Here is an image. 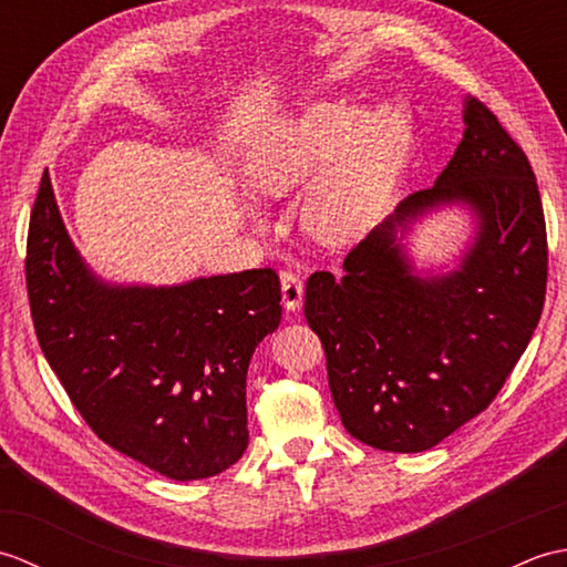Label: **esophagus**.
<instances>
[{
  "instance_id": "obj_1",
  "label": "esophagus",
  "mask_w": 567,
  "mask_h": 567,
  "mask_svg": "<svg viewBox=\"0 0 567 567\" xmlns=\"http://www.w3.org/2000/svg\"><path fill=\"white\" fill-rule=\"evenodd\" d=\"M280 287H282V305L287 311H297L302 307L305 287H302V280H299V275H295L292 270H282Z\"/></svg>"
}]
</instances>
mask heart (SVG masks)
<instances>
[{"label": "heart", "instance_id": "heart-1", "mask_svg": "<svg viewBox=\"0 0 567 567\" xmlns=\"http://www.w3.org/2000/svg\"><path fill=\"white\" fill-rule=\"evenodd\" d=\"M409 141L412 116L400 100L368 112L353 100H319L265 131L246 183L256 197L272 199L315 176L305 199L307 228L323 244H346L365 231Z\"/></svg>", "mask_w": 567, "mask_h": 567}]
</instances>
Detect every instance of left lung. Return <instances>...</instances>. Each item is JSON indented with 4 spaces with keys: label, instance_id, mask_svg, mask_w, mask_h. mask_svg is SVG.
Masks as SVG:
<instances>
[{
    "label": "left lung",
    "instance_id": "1",
    "mask_svg": "<svg viewBox=\"0 0 567 567\" xmlns=\"http://www.w3.org/2000/svg\"><path fill=\"white\" fill-rule=\"evenodd\" d=\"M463 138L343 260L315 272L305 317L323 343L346 431L372 449L421 453L467 424L509 378L544 311L548 248L524 151L465 97ZM465 208L474 231L451 269L415 268L403 238L423 216Z\"/></svg>",
    "mask_w": 567,
    "mask_h": 567
}]
</instances>
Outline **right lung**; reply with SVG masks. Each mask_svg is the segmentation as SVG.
Here are the masks:
<instances>
[{"instance_id":"add662e5","label":"right lung","mask_w":567,"mask_h":567,"mask_svg":"<svg viewBox=\"0 0 567 567\" xmlns=\"http://www.w3.org/2000/svg\"><path fill=\"white\" fill-rule=\"evenodd\" d=\"M27 287L41 351L104 443L179 483L244 455L248 365L282 319L272 270L161 287L104 280L72 244L45 173Z\"/></svg>"}]
</instances>
